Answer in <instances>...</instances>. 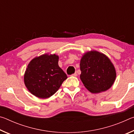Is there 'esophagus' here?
I'll return each mask as SVG.
<instances>
[{
  "label": "esophagus",
  "instance_id": "1",
  "mask_svg": "<svg viewBox=\"0 0 134 134\" xmlns=\"http://www.w3.org/2000/svg\"><path fill=\"white\" fill-rule=\"evenodd\" d=\"M71 76H73V77H76L77 76V72H76L75 73H74L73 74H72Z\"/></svg>",
  "mask_w": 134,
  "mask_h": 134
}]
</instances>
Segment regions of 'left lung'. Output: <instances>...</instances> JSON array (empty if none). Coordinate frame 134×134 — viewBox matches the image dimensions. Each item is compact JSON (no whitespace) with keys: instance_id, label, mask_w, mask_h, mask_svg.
Masks as SVG:
<instances>
[{"instance_id":"1","label":"left lung","mask_w":134,"mask_h":134,"mask_svg":"<svg viewBox=\"0 0 134 134\" xmlns=\"http://www.w3.org/2000/svg\"><path fill=\"white\" fill-rule=\"evenodd\" d=\"M80 65L81 80L92 93L105 92L114 83L116 70L105 54L95 50L86 52L82 55Z\"/></svg>"}]
</instances>
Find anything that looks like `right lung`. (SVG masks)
I'll list each match as a JSON object with an SVG mask.
<instances>
[{
  "label": "right lung",
  "instance_id": "obj_1",
  "mask_svg": "<svg viewBox=\"0 0 134 134\" xmlns=\"http://www.w3.org/2000/svg\"><path fill=\"white\" fill-rule=\"evenodd\" d=\"M58 55L44 54L32 60L25 72V85L29 92L41 99L53 96L67 79L58 65Z\"/></svg>",
  "mask_w": 134,
  "mask_h": 134
}]
</instances>
